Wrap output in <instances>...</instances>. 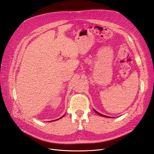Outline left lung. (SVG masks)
Instances as JSON below:
<instances>
[{
    "instance_id": "8db88e82",
    "label": "left lung",
    "mask_w": 154,
    "mask_h": 154,
    "mask_svg": "<svg viewBox=\"0 0 154 154\" xmlns=\"http://www.w3.org/2000/svg\"><path fill=\"white\" fill-rule=\"evenodd\" d=\"M94 112H95L97 114H99V116H103V117H106V118H114V117H110V116H105V115H104V114H100V113H99V112H97V111H96L94 109Z\"/></svg>"
}]
</instances>
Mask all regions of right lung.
I'll use <instances>...</instances> for the list:
<instances>
[{
	"label": "right lung",
	"instance_id": "add662e5",
	"mask_svg": "<svg viewBox=\"0 0 154 154\" xmlns=\"http://www.w3.org/2000/svg\"><path fill=\"white\" fill-rule=\"evenodd\" d=\"M64 116V115L63 116H61V118H60V119H56V120H59V119H61V118H63ZM55 120H52V121H50V122H53V121H55Z\"/></svg>",
	"mask_w": 154,
	"mask_h": 154
}]
</instances>
